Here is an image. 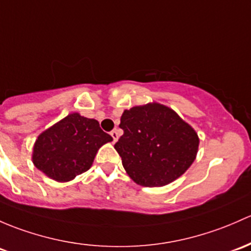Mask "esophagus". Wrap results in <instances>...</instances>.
Masks as SVG:
<instances>
[{
  "mask_svg": "<svg viewBox=\"0 0 251 251\" xmlns=\"http://www.w3.org/2000/svg\"><path fill=\"white\" fill-rule=\"evenodd\" d=\"M110 136L113 137V142H117L118 139H119V131L118 130H113L112 132H110Z\"/></svg>",
  "mask_w": 251,
  "mask_h": 251,
  "instance_id": "obj_1",
  "label": "esophagus"
}]
</instances>
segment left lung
Returning <instances> with one entry per match:
<instances>
[{
	"mask_svg": "<svg viewBox=\"0 0 251 251\" xmlns=\"http://www.w3.org/2000/svg\"><path fill=\"white\" fill-rule=\"evenodd\" d=\"M115 143L126 173L142 186H163L178 179L196 159V131L173 109L147 103L124 110Z\"/></svg>",
	"mask_w": 251,
	"mask_h": 251,
	"instance_id": "1",
	"label": "left lung"
}]
</instances>
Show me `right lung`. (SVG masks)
I'll use <instances>...</instances> for the list:
<instances>
[{
    "label": "right lung",
    "instance_id": "add662e5",
    "mask_svg": "<svg viewBox=\"0 0 251 251\" xmlns=\"http://www.w3.org/2000/svg\"><path fill=\"white\" fill-rule=\"evenodd\" d=\"M112 141L99 121L72 113L39 134L32 162L49 178L65 183L86 172L100 148Z\"/></svg>",
    "mask_w": 251,
    "mask_h": 251
}]
</instances>
